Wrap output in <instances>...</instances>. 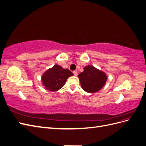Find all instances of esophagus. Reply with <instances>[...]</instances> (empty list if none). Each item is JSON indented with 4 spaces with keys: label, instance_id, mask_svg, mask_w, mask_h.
<instances>
[{
    "label": "esophagus",
    "instance_id": "1",
    "mask_svg": "<svg viewBox=\"0 0 146 146\" xmlns=\"http://www.w3.org/2000/svg\"><path fill=\"white\" fill-rule=\"evenodd\" d=\"M73 74H74V76H77V71H75V70H74V71H73Z\"/></svg>",
    "mask_w": 146,
    "mask_h": 146
}]
</instances>
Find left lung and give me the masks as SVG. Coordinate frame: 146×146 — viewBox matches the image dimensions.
Listing matches in <instances>:
<instances>
[{
    "label": "left lung",
    "mask_w": 146,
    "mask_h": 146,
    "mask_svg": "<svg viewBox=\"0 0 146 146\" xmlns=\"http://www.w3.org/2000/svg\"><path fill=\"white\" fill-rule=\"evenodd\" d=\"M81 86L87 92H96L99 91L105 84L107 77L106 74L94 67L88 65L84 71L78 76Z\"/></svg>",
    "instance_id": "obj_1"
}]
</instances>
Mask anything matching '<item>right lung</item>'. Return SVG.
<instances>
[{"label":"right lung","instance_id":"right-lung-1","mask_svg":"<svg viewBox=\"0 0 146 146\" xmlns=\"http://www.w3.org/2000/svg\"><path fill=\"white\" fill-rule=\"evenodd\" d=\"M73 76V73L68 69H63L58 65L48 69L42 76L43 85L47 90L56 91L62 88L67 78Z\"/></svg>","mask_w":146,"mask_h":146}]
</instances>
